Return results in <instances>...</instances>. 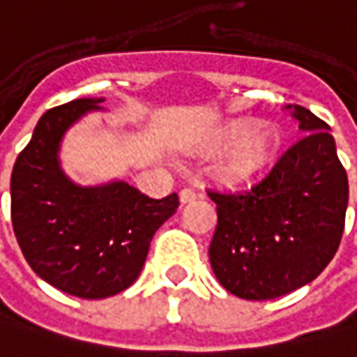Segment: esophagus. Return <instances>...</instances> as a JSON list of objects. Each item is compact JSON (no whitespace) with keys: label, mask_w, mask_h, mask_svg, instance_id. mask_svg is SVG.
I'll return each instance as SVG.
<instances>
[{"label":"esophagus","mask_w":357,"mask_h":357,"mask_svg":"<svg viewBox=\"0 0 357 357\" xmlns=\"http://www.w3.org/2000/svg\"><path fill=\"white\" fill-rule=\"evenodd\" d=\"M198 196V190H194V188H183V190L179 192V202H181V204H188V202H194Z\"/></svg>","instance_id":"obj_1"}]
</instances>
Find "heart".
Wrapping results in <instances>:
<instances>
[{
    "label": "heart",
    "mask_w": 357,
    "mask_h": 357,
    "mask_svg": "<svg viewBox=\"0 0 357 357\" xmlns=\"http://www.w3.org/2000/svg\"><path fill=\"white\" fill-rule=\"evenodd\" d=\"M252 125L255 123L250 119L232 121L222 129L216 141L212 143V155L230 149L218 163V174L222 179L232 183L248 181L259 176L273 158L277 147L275 131L268 127L252 129Z\"/></svg>",
    "instance_id": "heart-1"
}]
</instances>
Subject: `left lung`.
Masks as SVG:
<instances>
[{"label":"left lung","instance_id":"left-lung-1","mask_svg":"<svg viewBox=\"0 0 357 357\" xmlns=\"http://www.w3.org/2000/svg\"><path fill=\"white\" fill-rule=\"evenodd\" d=\"M305 135L241 192L208 190L218 224L210 264L218 283L248 301L277 299L311 283L331 262L346 226L349 188L329 125L284 107Z\"/></svg>","mask_w":357,"mask_h":357}]
</instances>
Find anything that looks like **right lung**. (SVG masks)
Masks as SVG:
<instances>
[{
    "label": "right lung",
    "mask_w": 357,
    "mask_h": 357,
    "mask_svg": "<svg viewBox=\"0 0 357 357\" xmlns=\"http://www.w3.org/2000/svg\"><path fill=\"white\" fill-rule=\"evenodd\" d=\"M102 98H76L46 111L11 172V224L32 271L80 299H105L139 277L153 234L179 206L125 181L80 188L58 165L64 131Z\"/></svg>",
    "instance_id": "right-lung-1"
}]
</instances>
